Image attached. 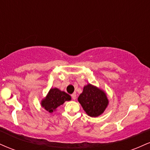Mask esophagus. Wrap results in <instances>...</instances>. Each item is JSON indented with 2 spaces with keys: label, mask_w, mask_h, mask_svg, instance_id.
<instances>
[{
  "label": "esophagus",
  "mask_w": 150,
  "mask_h": 150,
  "mask_svg": "<svg viewBox=\"0 0 150 150\" xmlns=\"http://www.w3.org/2000/svg\"><path fill=\"white\" fill-rule=\"evenodd\" d=\"M71 97H72V99H74V100H75V99H76V97H77L76 94H75V93H73V94H71Z\"/></svg>",
  "instance_id": "34e87169"
}]
</instances>
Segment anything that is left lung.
<instances>
[{
    "label": "left lung",
    "mask_w": 150,
    "mask_h": 150,
    "mask_svg": "<svg viewBox=\"0 0 150 150\" xmlns=\"http://www.w3.org/2000/svg\"><path fill=\"white\" fill-rule=\"evenodd\" d=\"M78 101L89 116L97 117L104 111L108 101L106 94L90 84L85 86Z\"/></svg>",
    "instance_id": "1"
}]
</instances>
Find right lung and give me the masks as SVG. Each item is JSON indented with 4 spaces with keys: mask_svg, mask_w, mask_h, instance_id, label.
<instances>
[{
    "mask_svg": "<svg viewBox=\"0 0 150 150\" xmlns=\"http://www.w3.org/2000/svg\"><path fill=\"white\" fill-rule=\"evenodd\" d=\"M70 99V96L65 92H61L57 88L51 89L48 95L42 101V106L46 111L51 113L65 101H69Z\"/></svg>",
    "mask_w": 150,
    "mask_h": 150,
    "instance_id": "1",
    "label": "right lung"
}]
</instances>
